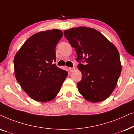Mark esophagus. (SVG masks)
I'll return each instance as SVG.
<instances>
[{"label":"esophagus","instance_id":"1","mask_svg":"<svg viewBox=\"0 0 134 134\" xmlns=\"http://www.w3.org/2000/svg\"><path fill=\"white\" fill-rule=\"evenodd\" d=\"M75 70V67H70V68H69V70H70V72H74Z\"/></svg>","mask_w":134,"mask_h":134}]
</instances>
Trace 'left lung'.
Instances as JSON below:
<instances>
[{
    "mask_svg": "<svg viewBox=\"0 0 134 134\" xmlns=\"http://www.w3.org/2000/svg\"><path fill=\"white\" fill-rule=\"evenodd\" d=\"M64 35L75 49L82 80L78 91L91 102H99L111 95L121 72L119 54L116 46L94 29L78 27L64 31Z\"/></svg>",
    "mask_w": 134,
    "mask_h": 134,
    "instance_id": "1",
    "label": "left lung"
}]
</instances>
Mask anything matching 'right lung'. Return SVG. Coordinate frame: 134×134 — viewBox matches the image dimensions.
Returning a JSON list of instances; mask_svg holds the SVG:
<instances>
[{"label": "right lung", "instance_id": "add662e5", "mask_svg": "<svg viewBox=\"0 0 134 134\" xmlns=\"http://www.w3.org/2000/svg\"><path fill=\"white\" fill-rule=\"evenodd\" d=\"M62 36L58 29L40 32L29 37L15 55L16 79L35 100H53L68 75L67 71L53 64L56 59V46Z\"/></svg>", "mask_w": 134, "mask_h": 134}]
</instances>
